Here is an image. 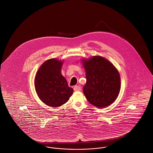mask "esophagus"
Segmentation results:
<instances>
[{"instance_id": "esophagus-1", "label": "esophagus", "mask_w": 153, "mask_h": 153, "mask_svg": "<svg viewBox=\"0 0 153 153\" xmlns=\"http://www.w3.org/2000/svg\"><path fill=\"white\" fill-rule=\"evenodd\" d=\"M73 89L74 91H80L81 88L79 86H74L73 88Z\"/></svg>"}]
</instances>
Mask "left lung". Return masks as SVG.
<instances>
[{
    "instance_id": "left-lung-1",
    "label": "left lung",
    "mask_w": 153,
    "mask_h": 153,
    "mask_svg": "<svg viewBox=\"0 0 153 153\" xmlns=\"http://www.w3.org/2000/svg\"><path fill=\"white\" fill-rule=\"evenodd\" d=\"M87 82L83 92L88 101L100 108L117 99L120 88V78L115 67L100 56L82 59Z\"/></svg>"
}]
</instances>
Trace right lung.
<instances>
[{"label": "right lung", "instance_id": "right-lung-1", "mask_svg": "<svg viewBox=\"0 0 153 153\" xmlns=\"http://www.w3.org/2000/svg\"><path fill=\"white\" fill-rule=\"evenodd\" d=\"M62 62L55 58L45 61L36 76L35 88L41 100L50 107H58L66 103L73 94L61 74Z\"/></svg>", "mask_w": 153, "mask_h": 153}]
</instances>
